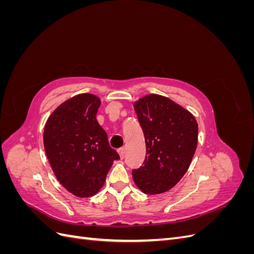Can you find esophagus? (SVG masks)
<instances>
[{"label": "esophagus", "instance_id": "obj_1", "mask_svg": "<svg viewBox=\"0 0 254 254\" xmlns=\"http://www.w3.org/2000/svg\"><path fill=\"white\" fill-rule=\"evenodd\" d=\"M118 151H119V155H120L121 159H124V157H125V149L124 148H120Z\"/></svg>", "mask_w": 254, "mask_h": 254}]
</instances>
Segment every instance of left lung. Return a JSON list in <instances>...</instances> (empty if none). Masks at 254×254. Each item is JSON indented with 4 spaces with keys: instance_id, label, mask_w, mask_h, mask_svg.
<instances>
[{
    "instance_id": "8db88e82",
    "label": "left lung",
    "mask_w": 254,
    "mask_h": 254,
    "mask_svg": "<svg viewBox=\"0 0 254 254\" xmlns=\"http://www.w3.org/2000/svg\"><path fill=\"white\" fill-rule=\"evenodd\" d=\"M133 107L146 143V157L132 171L133 181L145 194L164 193L189 170L197 147L198 124L190 112L161 95H146Z\"/></svg>"
}]
</instances>
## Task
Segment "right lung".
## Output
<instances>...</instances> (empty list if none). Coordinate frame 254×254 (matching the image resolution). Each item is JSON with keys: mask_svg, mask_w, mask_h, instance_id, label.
<instances>
[{"mask_svg": "<svg viewBox=\"0 0 254 254\" xmlns=\"http://www.w3.org/2000/svg\"><path fill=\"white\" fill-rule=\"evenodd\" d=\"M99 106L101 99L93 94L76 95L61 104L44 127V149L54 174L80 198L95 195L120 159L96 120Z\"/></svg>", "mask_w": 254, "mask_h": 254, "instance_id": "obj_1", "label": "right lung"}]
</instances>
